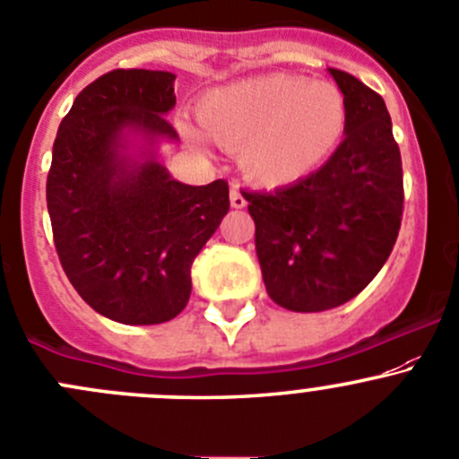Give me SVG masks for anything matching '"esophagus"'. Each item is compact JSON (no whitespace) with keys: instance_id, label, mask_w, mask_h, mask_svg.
Masks as SVG:
<instances>
[{"instance_id":"34e87169","label":"esophagus","mask_w":459,"mask_h":459,"mask_svg":"<svg viewBox=\"0 0 459 459\" xmlns=\"http://www.w3.org/2000/svg\"><path fill=\"white\" fill-rule=\"evenodd\" d=\"M230 206H233V208L247 206V199H244V195L239 193L238 186H233V188H230Z\"/></svg>"}]
</instances>
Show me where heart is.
<instances>
[{"label":"heart","instance_id":"b5f03b06","mask_svg":"<svg viewBox=\"0 0 459 459\" xmlns=\"http://www.w3.org/2000/svg\"><path fill=\"white\" fill-rule=\"evenodd\" d=\"M215 143L239 150V166L262 186H287L314 172L341 143L348 100L332 80L269 74L212 89L197 107ZM190 141H199L186 130Z\"/></svg>","mask_w":459,"mask_h":459}]
</instances>
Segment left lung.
<instances>
[{"instance_id":"1","label":"left lung","mask_w":459,"mask_h":459,"mask_svg":"<svg viewBox=\"0 0 459 459\" xmlns=\"http://www.w3.org/2000/svg\"><path fill=\"white\" fill-rule=\"evenodd\" d=\"M348 100L345 139L296 184L242 193L271 300L325 311L352 300L393 253L403 215V170L393 121L375 89L329 69Z\"/></svg>"}]
</instances>
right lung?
Wrapping results in <instances>:
<instances>
[{"instance_id":"obj_1","label":"right lung","mask_w":459,"mask_h":459,"mask_svg":"<svg viewBox=\"0 0 459 459\" xmlns=\"http://www.w3.org/2000/svg\"><path fill=\"white\" fill-rule=\"evenodd\" d=\"M175 74L114 69L62 118L47 177L53 242L66 278L123 325L172 320L188 305L190 266L229 212V184L186 186L154 159L127 170L123 130L177 139L166 118Z\"/></svg>"}]
</instances>
